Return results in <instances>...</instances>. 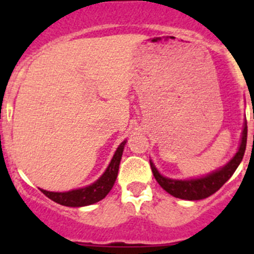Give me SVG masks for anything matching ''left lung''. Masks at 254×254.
I'll return each instance as SVG.
<instances>
[{"label":"left lung","instance_id":"left-lung-1","mask_svg":"<svg viewBox=\"0 0 254 254\" xmlns=\"http://www.w3.org/2000/svg\"><path fill=\"white\" fill-rule=\"evenodd\" d=\"M246 143H247V123H245L240 147H238V151L232 157V160L224 167L219 168L217 171L205 177H201V178L187 179V181L166 178V177L160 175L157 168L150 161L151 170H152L153 177L157 181V183L171 195L179 199H184V200H200V199H205L207 196L212 195L231 178V176L234 175L238 165L242 161L243 155H245Z\"/></svg>","mask_w":254,"mask_h":254}]
</instances>
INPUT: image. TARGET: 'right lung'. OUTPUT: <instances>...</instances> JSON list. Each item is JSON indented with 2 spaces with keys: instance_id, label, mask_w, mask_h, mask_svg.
I'll list each match as a JSON object with an SVG mask.
<instances>
[{
  "instance_id": "obj_1",
  "label": "right lung",
  "mask_w": 254,
  "mask_h": 254,
  "mask_svg": "<svg viewBox=\"0 0 254 254\" xmlns=\"http://www.w3.org/2000/svg\"><path fill=\"white\" fill-rule=\"evenodd\" d=\"M125 143H127V141H123L120 143L119 147L115 151L114 156H113L111 163H109L106 172L102 175L101 178L97 179V181L94 182L93 184H91V186L84 187V188L75 189V190L64 191V193H59V191H48L44 190V189H40V190H42L43 194H45L49 199H51V200L55 201V203L60 204V205L65 206H86L102 200L103 198H106L107 194L111 191L113 186H114L115 179H117L118 176V171H119L120 160H122Z\"/></svg>"
}]
</instances>
